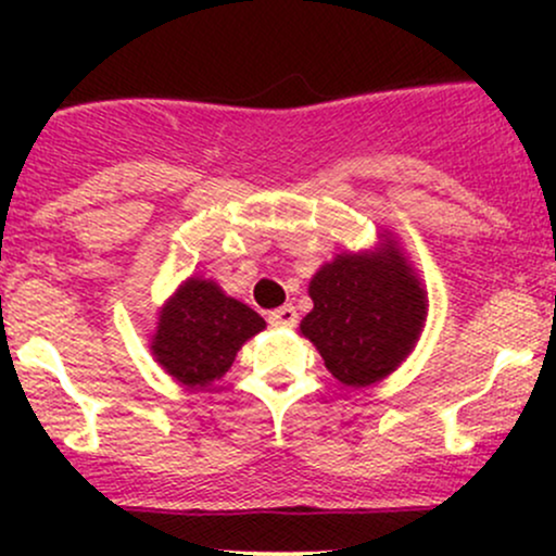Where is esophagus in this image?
Wrapping results in <instances>:
<instances>
[{
    "label": "esophagus",
    "mask_w": 556,
    "mask_h": 556,
    "mask_svg": "<svg viewBox=\"0 0 556 556\" xmlns=\"http://www.w3.org/2000/svg\"><path fill=\"white\" fill-rule=\"evenodd\" d=\"M269 324L274 329H292L298 324V314L292 305H282V308L271 311L269 314Z\"/></svg>",
    "instance_id": "1"
}]
</instances>
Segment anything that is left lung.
Returning a JSON list of instances; mask_svg holds the SVG:
<instances>
[{"label": "left lung", "mask_w": 556, "mask_h": 556, "mask_svg": "<svg viewBox=\"0 0 556 556\" xmlns=\"http://www.w3.org/2000/svg\"><path fill=\"white\" fill-rule=\"evenodd\" d=\"M314 300L300 334L314 342L344 387H368L397 371L429 316V292L389 229L376 248L344 251L308 282Z\"/></svg>", "instance_id": "1"}]
</instances>
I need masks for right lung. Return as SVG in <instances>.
I'll list each match as a JSON object with an SVG mask.
<instances>
[{
	"label": "right lung",
	"mask_w": 556,
	"mask_h": 556,
	"mask_svg": "<svg viewBox=\"0 0 556 556\" xmlns=\"http://www.w3.org/2000/svg\"><path fill=\"white\" fill-rule=\"evenodd\" d=\"M266 321L251 305L229 298L214 279L188 277L156 314L151 355L172 379L206 389L232 368L235 355Z\"/></svg>",
	"instance_id": "add662e5"
}]
</instances>
